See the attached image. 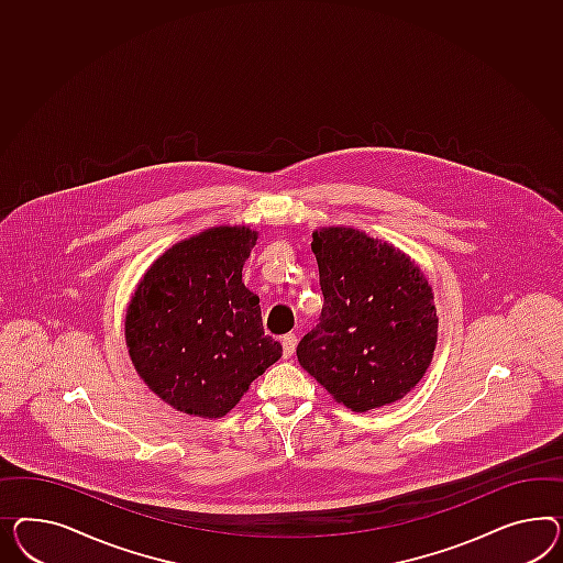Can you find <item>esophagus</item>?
Returning <instances> with one entry per match:
<instances>
[{
    "label": "esophagus",
    "instance_id": "34e87169",
    "mask_svg": "<svg viewBox=\"0 0 563 563\" xmlns=\"http://www.w3.org/2000/svg\"><path fill=\"white\" fill-rule=\"evenodd\" d=\"M283 354H285V358H290L292 356V352L297 349V335L287 334L283 335Z\"/></svg>",
    "mask_w": 563,
    "mask_h": 563
}]
</instances>
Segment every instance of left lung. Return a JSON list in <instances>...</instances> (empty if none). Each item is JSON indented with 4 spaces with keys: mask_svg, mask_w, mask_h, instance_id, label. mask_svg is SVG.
<instances>
[{
    "mask_svg": "<svg viewBox=\"0 0 563 563\" xmlns=\"http://www.w3.org/2000/svg\"><path fill=\"white\" fill-rule=\"evenodd\" d=\"M323 292L320 323L297 358L338 404L368 411L410 394L430 366L439 318L413 260L352 228L313 231Z\"/></svg>",
    "mask_w": 563,
    "mask_h": 563,
    "instance_id": "obj_1",
    "label": "left lung"
}]
</instances>
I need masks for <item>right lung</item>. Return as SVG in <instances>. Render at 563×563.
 <instances>
[{
    "mask_svg": "<svg viewBox=\"0 0 563 563\" xmlns=\"http://www.w3.org/2000/svg\"><path fill=\"white\" fill-rule=\"evenodd\" d=\"M258 231L211 228L153 262L133 292L124 340L139 377L174 410L223 418L283 356L264 334L242 271Z\"/></svg>",
    "mask_w": 563,
    "mask_h": 563,
    "instance_id": "right-lung-1",
    "label": "right lung"
}]
</instances>
